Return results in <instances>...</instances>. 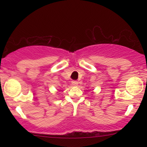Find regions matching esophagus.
<instances>
[{"instance_id":"esophagus-1","label":"esophagus","mask_w":147,"mask_h":147,"mask_svg":"<svg viewBox=\"0 0 147 147\" xmlns=\"http://www.w3.org/2000/svg\"><path fill=\"white\" fill-rule=\"evenodd\" d=\"M72 86H78L79 82H77V81H72Z\"/></svg>"}]
</instances>
